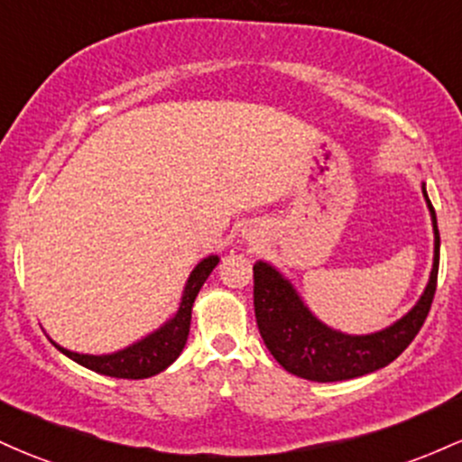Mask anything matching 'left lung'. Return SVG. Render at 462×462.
<instances>
[{"label": "left lung", "mask_w": 462, "mask_h": 462, "mask_svg": "<svg viewBox=\"0 0 462 462\" xmlns=\"http://www.w3.org/2000/svg\"><path fill=\"white\" fill-rule=\"evenodd\" d=\"M434 226V265L423 296L408 313L383 331L346 336L327 327L309 311L282 273L258 261L254 265V313L263 342L287 373L309 382H342L388 366L417 337L432 307L439 276L440 236L437 212L423 184Z\"/></svg>", "instance_id": "obj_1"}]
</instances>
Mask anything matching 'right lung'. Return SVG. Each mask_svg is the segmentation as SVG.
Returning <instances> with one entry per match:
<instances>
[{
	"instance_id": "obj_1",
	"label": "right lung",
	"mask_w": 462,
	"mask_h": 462,
	"mask_svg": "<svg viewBox=\"0 0 462 462\" xmlns=\"http://www.w3.org/2000/svg\"><path fill=\"white\" fill-rule=\"evenodd\" d=\"M217 263H219V256L204 258V261L192 270L189 282H186L184 287V293H181V302L175 316L171 318L164 327L157 328L155 333L140 339V342L131 344V346L123 348V351L111 355H83L68 351V348L59 346V344H54V346H57L63 355H68L69 359H74L76 364H80V366L89 368V371L94 373L107 374V377H153V374L169 368L171 364L180 357V353L184 351V344L186 339H189L190 331L192 302H195L197 293H199L206 278L210 276V272L217 267Z\"/></svg>"
}]
</instances>
